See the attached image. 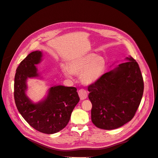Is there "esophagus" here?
I'll list each match as a JSON object with an SVG mask.
<instances>
[{
  "mask_svg": "<svg viewBox=\"0 0 158 158\" xmlns=\"http://www.w3.org/2000/svg\"><path fill=\"white\" fill-rule=\"evenodd\" d=\"M78 95H79V97L80 98L81 100H84L85 99H86L87 96H88V94L87 92L84 89H80L78 91Z\"/></svg>",
  "mask_w": 158,
  "mask_h": 158,
  "instance_id": "1",
  "label": "esophagus"
}]
</instances>
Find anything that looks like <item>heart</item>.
<instances>
[{
	"instance_id": "b5f03b06",
	"label": "heart",
	"mask_w": 158,
	"mask_h": 158,
	"mask_svg": "<svg viewBox=\"0 0 158 158\" xmlns=\"http://www.w3.org/2000/svg\"><path fill=\"white\" fill-rule=\"evenodd\" d=\"M106 65V60L102 56L88 53L70 60L68 69L63 66L61 70L66 78H72L73 74L80 75L82 84L90 85L96 82L103 75Z\"/></svg>"
}]
</instances>
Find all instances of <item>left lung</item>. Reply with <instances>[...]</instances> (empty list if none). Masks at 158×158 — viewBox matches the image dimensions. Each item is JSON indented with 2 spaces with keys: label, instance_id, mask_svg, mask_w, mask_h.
<instances>
[{
  "label": "left lung",
  "instance_id": "8db88e82",
  "mask_svg": "<svg viewBox=\"0 0 158 158\" xmlns=\"http://www.w3.org/2000/svg\"><path fill=\"white\" fill-rule=\"evenodd\" d=\"M89 85L92 121L97 127L113 130L135 116L142 98L144 82L138 64L132 56Z\"/></svg>",
  "mask_w": 158,
  "mask_h": 158
}]
</instances>
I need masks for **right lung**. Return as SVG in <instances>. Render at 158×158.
<instances>
[{
    "mask_svg": "<svg viewBox=\"0 0 158 158\" xmlns=\"http://www.w3.org/2000/svg\"><path fill=\"white\" fill-rule=\"evenodd\" d=\"M42 56L41 51H33L21 62L14 78V95L18 111L26 122L35 130L51 135L67 125L80 98L76 88L61 85L51 87L47 96L37 103L28 98L27 80L40 77L35 64L41 63Z\"/></svg>",
    "mask_w": 158,
    "mask_h": 158,
    "instance_id": "obj_1",
    "label": "right lung"
}]
</instances>
